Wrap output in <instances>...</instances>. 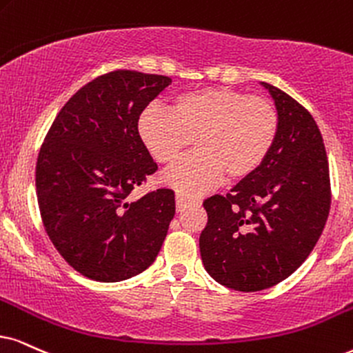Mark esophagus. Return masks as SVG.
Listing matches in <instances>:
<instances>
[{
    "label": "esophagus",
    "instance_id": "esophagus-1",
    "mask_svg": "<svg viewBox=\"0 0 353 353\" xmlns=\"http://www.w3.org/2000/svg\"><path fill=\"white\" fill-rule=\"evenodd\" d=\"M190 202H192L190 199H187V197H184V195L177 194V195H176V207H177V212H181V210L184 208V207H187V205H189Z\"/></svg>",
    "mask_w": 353,
    "mask_h": 353
}]
</instances>
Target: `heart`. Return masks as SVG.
<instances>
[{"label":"heart","instance_id":"b5f03b06","mask_svg":"<svg viewBox=\"0 0 353 353\" xmlns=\"http://www.w3.org/2000/svg\"><path fill=\"white\" fill-rule=\"evenodd\" d=\"M279 114L264 97L231 88L184 92L171 110L150 105L138 120L141 141L158 163L171 164L161 181L181 195H199L226 179H248L264 164L279 135Z\"/></svg>","mask_w":353,"mask_h":353}]
</instances>
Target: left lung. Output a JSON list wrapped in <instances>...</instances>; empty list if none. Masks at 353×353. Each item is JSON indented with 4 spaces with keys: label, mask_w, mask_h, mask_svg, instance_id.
Instances as JSON below:
<instances>
[{
    "label": "left lung",
    "mask_w": 353,
    "mask_h": 353,
    "mask_svg": "<svg viewBox=\"0 0 353 353\" xmlns=\"http://www.w3.org/2000/svg\"><path fill=\"white\" fill-rule=\"evenodd\" d=\"M261 84L279 114L275 145L226 197L205 200L208 221L199 241L205 270L238 292L270 288L292 275L313 251L331 208L327 154L313 115L282 89Z\"/></svg>",
    "instance_id": "8db88e82"
}]
</instances>
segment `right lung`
Returning <instances> with one entry per match:
<instances>
[{
	"instance_id": "right-lung-1",
	"label": "right lung",
	"mask_w": 353,
	"mask_h": 353,
	"mask_svg": "<svg viewBox=\"0 0 353 353\" xmlns=\"http://www.w3.org/2000/svg\"><path fill=\"white\" fill-rule=\"evenodd\" d=\"M171 78L119 70L70 97L53 120L35 168L48 238L74 270L122 282L153 264L176 213L171 189L128 202L158 169L138 133L145 107Z\"/></svg>"
}]
</instances>
